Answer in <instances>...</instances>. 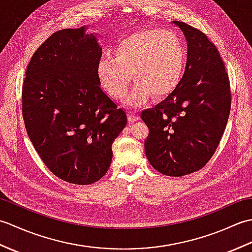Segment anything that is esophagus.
<instances>
[{"instance_id": "esophagus-1", "label": "esophagus", "mask_w": 252, "mask_h": 252, "mask_svg": "<svg viewBox=\"0 0 252 252\" xmlns=\"http://www.w3.org/2000/svg\"><path fill=\"white\" fill-rule=\"evenodd\" d=\"M129 120L131 122H135L137 120H140V116H138L137 112L135 111H129Z\"/></svg>"}]
</instances>
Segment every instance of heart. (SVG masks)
Segmentation results:
<instances>
[{
  "label": "heart",
  "mask_w": 252,
  "mask_h": 252,
  "mask_svg": "<svg viewBox=\"0 0 252 252\" xmlns=\"http://www.w3.org/2000/svg\"><path fill=\"white\" fill-rule=\"evenodd\" d=\"M187 51L181 37L163 29L135 32L121 39L112 50V57L97 63L96 73L103 88L116 99L125 97L133 78L127 104L141 106L154 94L156 97L172 93L185 71Z\"/></svg>",
  "instance_id": "1"
}]
</instances>
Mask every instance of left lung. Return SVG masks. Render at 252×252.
<instances>
[{"label":"left lung","instance_id":"8db88e82","mask_svg":"<svg viewBox=\"0 0 252 252\" xmlns=\"http://www.w3.org/2000/svg\"><path fill=\"white\" fill-rule=\"evenodd\" d=\"M187 40V62L180 84L167 98L142 111L148 126L145 153L158 172L183 176L211 159L226 127L232 94L216 45L194 27L173 21Z\"/></svg>","mask_w":252,"mask_h":252}]
</instances>
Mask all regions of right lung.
Returning <instances> with one entry per match:
<instances>
[{"mask_svg":"<svg viewBox=\"0 0 252 252\" xmlns=\"http://www.w3.org/2000/svg\"><path fill=\"white\" fill-rule=\"evenodd\" d=\"M101 47L84 27L55 31L27 67L21 92L30 141L51 172L89 185L110 167L115 138L126 114L99 87Z\"/></svg>","mask_w":252,"mask_h":252,"instance_id":"obj_1","label":"right lung"}]
</instances>
